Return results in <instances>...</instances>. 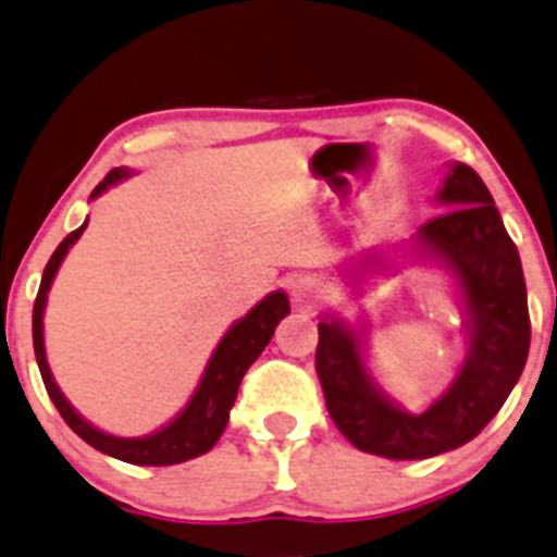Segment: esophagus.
Segmentation results:
<instances>
[{
	"label": "esophagus",
	"instance_id": "esophagus-1",
	"mask_svg": "<svg viewBox=\"0 0 557 557\" xmlns=\"http://www.w3.org/2000/svg\"><path fill=\"white\" fill-rule=\"evenodd\" d=\"M290 296L293 301L298 304V307H311V304H317V298L322 296V283L317 277H309V274H304V277L293 280L290 285Z\"/></svg>",
	"mask_w": 557,
	"mask_h": 557
}]
</instances>
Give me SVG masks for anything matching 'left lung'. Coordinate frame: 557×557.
I'll return each instance as SVG.
<instances>
[{
    "instance_id": "left-lung-1",
    "label": "left lung",
    "mask_w": 557,
    "mask_h": 557,
    "mask_svg": "<svg viewBox=\"0 0 557 557\" xmlns=\"http://www.w3.org/2000/svg\"><path fill=\"white\" fill-rule=\"evenodd\" d=\"M449 211L418 230L420 253L455 272L466 296L470 348L460 375L425 412L409 414L381 394L344 322H320L314 368L327 412L357 449L388 460H425L484 431L521 377L531 322L521 256L481 176L455 163L438 189Z\"/></svg>"
}]
</instances>
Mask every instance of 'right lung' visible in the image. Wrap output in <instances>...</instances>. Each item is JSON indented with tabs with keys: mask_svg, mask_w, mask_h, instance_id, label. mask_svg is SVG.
<instances>
[{
	"mask_svg": "<svg viewBox=\"0 0 557 557\" xmlns=\"http://www.w3.org/2000/svg\"><path fill=\"white\" fill-rule=\"evenodd\" d=\"M124 176H129V171L113 169L106 180L95 187L91 198H97L102 189L115 185V182L124 180ZM84 227H87V224L73 230L71 235L54 248V253L45 267V274H41V285L34 301V354L47 394H50L58 412L63 414L65 423L71 425V431L78 433L89 447L100 449L102 455L132 462V466H176V462L193 460V457L209 451L213 444L219 442L224 428H227L230 409L235 405V396L243 383V375H246L250 364L259 359V354L264 351V346L272 341L277 322L290 311L288 296H285L283 290L272 293V296H267L264 301L256 304L240 322H235V325L227 330L222 344L213 351L209 368H206V375L203 381H200L198 391H195V396L166 428H161V431L145 438L110 436V433H102L97 431L95 425H89L87 420L65 401L60 388L54 386L52 372L47 368L45 357V333H41V327H45L41 325V317H45L47 290H50L60 261L65 259V253H69V248L78 240Z\"/></svg>",
	"mask_w": 557,
	"mask_h": 557,
	"instance_id": "obj_1",
	"label": "right lung"
}]
</instances>
